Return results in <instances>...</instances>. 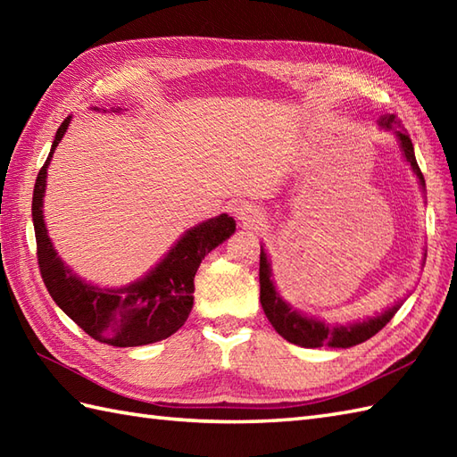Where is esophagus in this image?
Wrapping results in <instances>:
<instances>
[{"instance_id":"34e87169","label":"esophagus","mask_w":457,"mask_h":457,"mask_svg":"<svg viewBox=\"0 0 457 457\" xmlns=\"http://www.w3.org/2000/svg\"><path fill=\"white\" fill-rule=\"evenodd\" d=\"M234 212H236V218L239 220V223L244 228H257L261 220H263L261 212L255 206H251V204H247V202L237 204Z\"/></svg>"}]
</instances>
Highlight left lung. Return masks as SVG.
<instances>
[{"label":"left lung","instance_id":"1","mask_svg":"<svg viewBox=\"0 0 457 457\" xmlns=\"http://www.w3.org/2000/svg\"><path fill=\"white\" fill-rule=\"evenodd\" d=\"M378 128L385 131H393L396 141H399V147L403 151V157L406 162L411 164L412 172L416 174V179L420 182V188L424 190V177L419 169V162H416L414 157V147L412 141L409 137L406 129L401 128V121L395 118L393 113L389 115H381L377 120ZM259 285H261V306L265 310V316L269 318V322L273 324L277 332L283 336L287 342L296 344L300 347H353L357 344H363L365 339L373 337L378 329H383L386 324L391 322V318L396 314V310L403 306L401 303H396L395 306L386 308L385 312L375 314L367 320H359V322L352 324H326L324 320L314 318V316H306L303 312H298L293 306H290L287 300L278 295V290L273 283V273H270V259L267 257V251L261 245V255H259ZM426 261V255L424 259Z\"/></svg>","mask_w":457,"mask_h":457}]
</instances>
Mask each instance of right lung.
Segmentation results:
<instances>
[{
    "mask_svg": "<svg viewBox=\"0 0 457 457\" xmlns=\"http://www.w3.org/2000/svg\"><path fill=\"white\" fill-rule=\"evenodd\" d=\"M112 112L120 113L121 108H112ZM71 121L72 115H68L58 128L33 190L37 261L48 295L68 318L102 344L137 347L161 342L187 322L194 304V275L202 259L234 234L236 220L220 213L187 229L147 275L129 285L102 288L86 283L58 257L43 216L46 169Z\"/></svg>",
    "mask_w": 457,
    "mask_h": 457,
    "instance_id": "obj_1",
    "label": "right lung"
}]
</instances>
